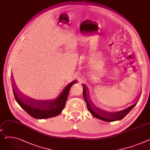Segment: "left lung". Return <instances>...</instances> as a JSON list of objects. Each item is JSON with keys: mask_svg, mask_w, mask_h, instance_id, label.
I'll list each match as a JSON object with an SVG mask.
<instances>
[{"mask_svg": "<svg viewBox=\"0 0 150 150\" xmlns=\"http://www.w3.org/2000/svg\"><path fill=\"white\" fill-rule=\"evenodd\" d=\"M84 92V87H83V93ZM138 101L139 100L136 102H135V103L134 105L129 106L128 108H126L123 110H122V111H117V112H108L96 107H93L94 108L92 109L91 106H90L89 105H88L89 106H88V110L91 112V113L94 117L97 118V119H99L101 120L106 121V122H113L115 120H121L123 119V118H124L131 111L132 109L136 105Z\"/></svg>", "mask_w": 150, "mask_h": 150, "instance_id": "obj_1", "label": "left lung"}]
</instances>
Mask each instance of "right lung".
I'll return each mask as SVG.
<instances>
[{"instance_id": "obj_1", "label": "right lung", "mask_w": 150, "mask_h": 150, "mask_svg": "<svg viewBox=\"0 0 150 150\" xmlns=\"http://www.w3.org/2000/svg\"><path fill=\"white\" fill-rule=\"evenodd\" d=\"M11 80L13 91L16 100L24 111L37 119H47L60 114L66 105L70 88L77 81H74L67 85L62 98H59V97L52 101H41L30 98L26 99V97L22 96L18 90L13 76H11Z\"/></svg>"}]
</instances>
